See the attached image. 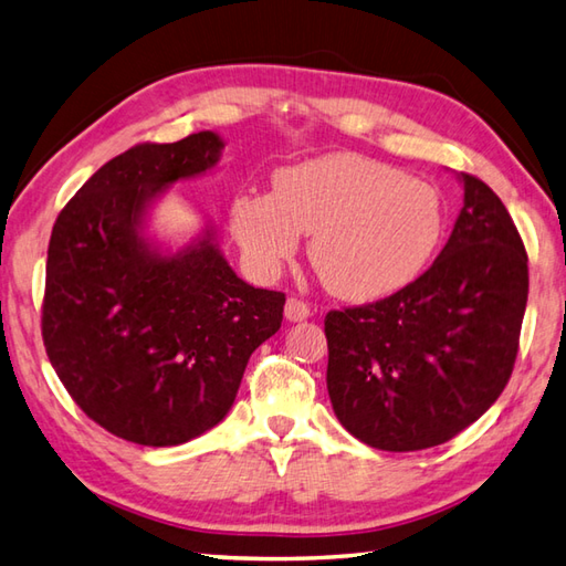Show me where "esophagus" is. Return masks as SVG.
Instances as JSON below:
<instances>
[{
  "label": "esophagus",
  "mask_w": 566,
  "mask_h": 566,
  "mask_svg": "<svg viewBox=\"0 0 566 566\" xmlns=\"http://www.w3.org/2000/svg\"><path fill=\"white\" fill-rule=\"evenodd\" d=\"M284 316H286V321H292V323L306 321L311 316V306L306 302H302V298H294L292 296L290 302H286V306H284Z\"/></svg>",
  "instance_id": "esophagus-1"
}]
</instances>
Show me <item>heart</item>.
<instances>
[{"label": "heart", "instance_id": "heart-1", "mask_svg": "<svg viewBox=\"0 0 566 566\" xmlns=\"http://www.w3.org/2000/svg\"><path fill=\"white\" fill-rule=\"evenodd\" d=\"M231 228L248 262L272 276L311 233L323 284L350 302H375L416 282L444 231L440 191L359 153H331L284 167L274 191L231 201Z\"/></svg>", "mask_w": 566, "mask_h": 566}]
</instances>
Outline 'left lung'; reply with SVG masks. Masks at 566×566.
Here are the masks:
<instances>
[{"label":"left lung","instance_id":"left-lung-1","mask_svg":"<svg viewBox=\"0 0 566 566\" xmlns=\"http://www.w3.org/2000/svg\"><path fill=\"white\" fill-rule=\"evenodd\" d=\"M464 207L438 260L381 302L331 311L328 396L369 448L448 442L494 403L518 355L527 255L503 201L460 175Z\"/></svg>","mask_w":566,"mask_h":566}]
</instances>
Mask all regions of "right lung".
Listing matches in <instances>:
<instances>
[{
	"label": "right lung",
	"mask_w": 566,
	"mask_h": 566,
	"mask_svg": "<svg viewBox=\"0 0 566 566\" xmlns=\"http://www.w3.org/2000/svg\"><path fill=\"white\" fill-rule=\"evenodd\" d=\"M221 150L213 130L140 143L99 167L53 226L48 359L82 411L128 442L170 448L221 423L250 355L282 326L284 294L240 280L213 228L177 252L143 233L153 201Z\"/></svg>",
	"instance_id": "1"
}]
</instances>
